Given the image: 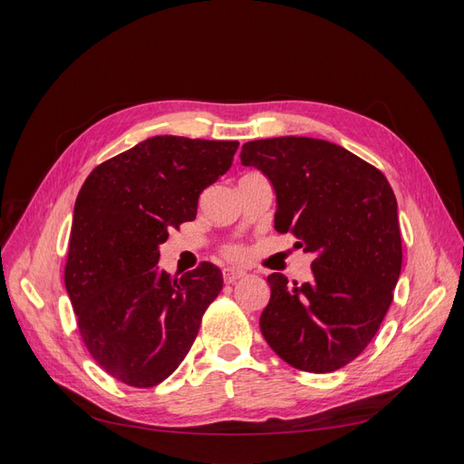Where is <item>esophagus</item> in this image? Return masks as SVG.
<instances>
[{"instance_id": "34e87169", "label": "esophagus", "mask_w": 464, "mask_h": 464, "mask_svg": "<svg viewBox=\"0 0 464 464\" xmlns=\"http://www.w3.org/2000/svg\"><path fill=\"white\" fill-rule=\"evenodd\" d=\"M244 275H246V273L237 271V269H224V271H222V278H224V283H227V285H234L236 280L244 278Z\"/></svg>"}]
</instances>
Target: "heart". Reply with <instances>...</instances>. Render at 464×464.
I'll use <instances>...</instances> for the list:
<instances>
[{
  "label": "heart",
  "mask_w": 464,
  "mask_h": 464,
  "mask_svg": "<svg viewBox=\"0 0 464 464\" xmlns=\"http://www.w3.org/2000/svg\"><path fill=\"white\" fill-rule=\"evenodd\" d=\"M228 256L232 259H242L244 257V251L240 247H232V249H228Z\"/></svg>",
  "instance_id": "obj_1"
}]
</instances>
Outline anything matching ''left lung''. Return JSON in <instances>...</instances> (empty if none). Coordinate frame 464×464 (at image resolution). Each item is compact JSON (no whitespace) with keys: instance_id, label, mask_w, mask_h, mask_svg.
Masks as SVG:
<instances>
[{"instance_id":"8db88e82","label":"left lung","mask_w":464,"mask_h":464,"mask_svg":"<svg viewBox=\"0 0 464 464\" xmlns=\"http://www.w3.org/2000/svg\"><path fill=\"white\" fill-rule=\"evenodd\" d=\"M240 159L271 181L275 230L315 256L307 283L266 276L265 341L298 370H339L370 344L392 302L402 265L395 193L377 168L323 139H259Z\"/></svg>"}]
</instances>
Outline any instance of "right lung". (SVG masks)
<instances>
[{
	"label": "right lung",
	"mask_w": 464,
	"mask_h": 464,
	"mask_svg": "<svg viewBox=\"0 0 464 464\" xmlns=\"http://www.w3.org/2000/svg\"><path fill=\"white\" fill-rule=\"evenodd\" d=\"M237 145L150 137L96 166L77 195L65 288L91 356L125 385L174 373L222 290L213 263L179 278L157 263L168 230L198 217L199 195L228 172Z\"/></svg>",
	"instance_id": "1"
}]
</instances>
